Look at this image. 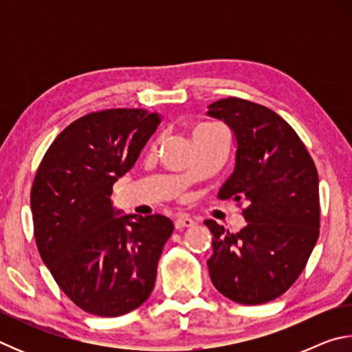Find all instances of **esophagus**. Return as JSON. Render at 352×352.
Masks as SVG:
<instances>
[{"mask_svg":"<svg viewBox=\"0 0 352 352\" xmlns=\"http://www.w3.org/2000/svg\"><path fill=\"white\" fill-rule=\"evenodd\" d=\"M195 222L190 217H188L186 214H180V216H178L177 219H175V222H174V225H175V228L177 230H182V228H189V226H192Z\"/></svg>","mask_w":352,"mask_h":352,"instance_id":"esophagus-1","label":"esophagus"}]
</instances>
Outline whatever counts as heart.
<instances>
[{
    "label": "heart",
    "mask_w": 352,
    "mask_h": 352,
    "mask_svg": "<svg viewBox=\"0 0 352 352\" xmlns=\"http://www.w3.org/2000/svg\"><path fill=\"white\" fill-rule=\"evenodd\" d=\"M200 127H206V126H200ZM199 129V127H197Z\"/></svg>",
    "instance_id": "1"
}]
</instances>
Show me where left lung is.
<instances>
[{"mask_svg": "<svg viewBox=\"0 0 352 352\" xmlns=\"http://www.w3.org/2000/svg\"><path fill=\"white\" fill-rule=\"evenodd\" d=\"M206 115L233 132L236 163L219 197L242 200L247 220L237 233L205 220L211 281L231 301L262 305L296 281L317 243V168L295 130L264 105L226 98L208 105Z\"/></svg>", "mask_w": 352, "mask_h": 352, "instance_id": "1", "label": "left lung"}]
</instances>
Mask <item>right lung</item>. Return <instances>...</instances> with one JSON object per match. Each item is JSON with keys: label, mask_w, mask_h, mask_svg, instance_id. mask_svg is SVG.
I'll list each match as a JSON object with an SVG mask.
<instances>
[{"label": "right lung", "mask_w": 352, "mask_h": 352, "mask_svg": "<svg viewBox=\"0 0 352 352\" xmlns=\"http://www.w3.org/2000/svg\"><path fill=\"white\" fill-rule=\"evenodd\" d=\"M160 122V113L142 109L90 113L57 136L35 174L31 211L41 261L88 314L119 317L153 290L174 223L162 214L124 216L111 188L133 168Z\"/></svg>", "instance_id": "right-lung-1"}]
</instances>
